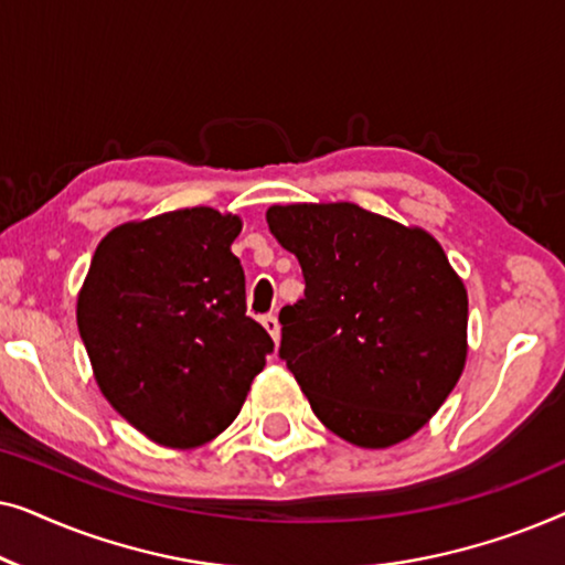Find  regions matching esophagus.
Here are the masks:
<instances>
[{"label": "esophagus", "instance_id": "34e87169", "mask_svg": "<svg viewBox=\"0 0 565 565\" xmlns=\"http://www.w3.org/2000/svg\"><path fill=\"white\" fill-rule=\"evenodd\" d=\"M262 327L269 331V337L275 339V342H280V321H277L275 313H267L262 316Z\"/></svg>", "mask_w": 565, "mask_h": 565}]
</instances>
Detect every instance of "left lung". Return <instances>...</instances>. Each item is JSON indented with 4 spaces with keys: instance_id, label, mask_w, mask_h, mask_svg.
<instances>
[{
    "instance_id": "obj_1",
    "label": "left lung",
    "mask_w": 565,
    "mask_h": 565,
    "mask_svg": "<svg viewBox=\"0 0 565 565\" xmlns=\"http://www.w3.org/2000/svg\"><path fill=\"white\" fill-rule=\"evenodd\" d=\"M267 223L303 269L277 354L313 414L360 447L412 437L468 352V296L443 246L354 203L273 205Z\"/></svg>"
}]
</instances>
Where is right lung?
Wrapping results in <instances>:
<instances>
[{"label":"right lung","mask_w":565,"mask_h":565,"mask_svg":"<svg viewBox=\"0 0 565 565\" xmlns=\"http://www.w3.org/2000/svg\"><path fill=\"white\" fill-rule=\"evenodd\" d=\"M236 215L184 207L126 223L99 242L76 323L99 391L153 443L221 435L275 350L246 316Z\"/></svg>","instance_id":"obj_1"}]
</instances>
